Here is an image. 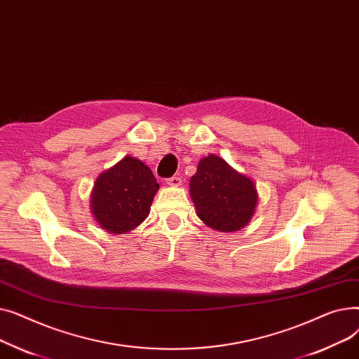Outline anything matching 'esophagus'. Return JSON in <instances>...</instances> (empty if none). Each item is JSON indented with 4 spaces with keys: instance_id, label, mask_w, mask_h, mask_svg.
<instances>
[{
    "instance_id": "34e87169",
    "label": "esophagus",
    "mask_w": 359,
    "mask_h": 359,
    "mask_svg": "<svg viewBox=\"0 0 359 359\" xmlns=\"http://www.w3.org/2000/svg\"><path fill=\"white\" fill-rule=\"evenodd\" d=\"M180 183H182L180 176H172L167 179V184H170V186H180Z\"/></svg>"
}]
</instances>
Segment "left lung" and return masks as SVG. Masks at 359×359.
<instances>
[{
	"label": "left lung",
	"instance_id": "obj_1",
	"mask_svg": "<svg viewBox=\"0 0 359 359\" xmlns=\"http://www.w3.org/2000/svg\"><path fill=\"white\" fill-rule=\"evenodd\" d=\"M191 196L198 217L221 233L241 230L250 221L257 202L253 182L212 154L199 161L191 179Z\"/></svg>",
	"mask_w": 359,
	"mask_h": 359
}]
</instances>
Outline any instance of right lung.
Segmentation results:
<instances>
[{"label":"right lung","mask_w":359,"mask_h":359,"mask_svg":"<svg viewBox=\"0 0 359 359\" xmlns=\"http://www.w3.org/2000/svg\"><path fill=\"white\" fill-rule=\"evenodd\" d=\"M158 187L148 165L125 157L97 177L91 195L93 215L107 233H128L148 217Z\"/></svg>","instance_id":"add662e5"}]
</instances>
